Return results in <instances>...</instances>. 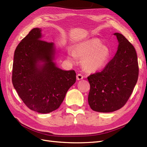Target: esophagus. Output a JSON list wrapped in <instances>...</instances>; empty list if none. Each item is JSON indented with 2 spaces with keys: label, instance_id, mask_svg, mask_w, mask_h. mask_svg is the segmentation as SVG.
Here are the masks:
<instances>
[{
  "label": "esophagus",
  "instance_id": "1",
  "mask_svg": "<svg viewBox=\"0 0 147 147\" xmlns=\"http://www.w3.org/2000/svg\"><path fill=\"white\" fill-rule=\"evenodd\" d=\"M83 78V76L82 75V74H78L77 75V79L78 80H82Z\"/></svg>",
  "mask_w": 147,
  "mask_h": 147
}]
</instances>
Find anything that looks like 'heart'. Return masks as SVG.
<instances>
[{"instance_id":"1","label":"heart","mask_w":147,"mask_h":147,"mask_svg":"<svg viewBox=\"0 0 147 147\" xmlns=\"http://www.w3.org/2000/svg\"><path fill=\"white\" fill-rule=\"evenodd\" d=\"M77 56L82 58L83 69L88 72H95L103 69L110 56L109 48L97 38H92L78 43L74 52L68 51V59L75 63Z\"/></svg>"}]
</instances>
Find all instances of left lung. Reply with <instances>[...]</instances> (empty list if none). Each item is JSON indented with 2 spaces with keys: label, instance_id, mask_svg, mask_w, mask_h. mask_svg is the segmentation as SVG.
<instances>
[{
  "label": "left lung",
  "instance_id": "left-lung-1",
  "mask_svg": "<svg viewBox=\"0 0 147 147\" xmlns=\"http://www.w3.org/2000/svg\"><path fill=\"white\" fill-rule=\"evenodd\" d=\"M118 46L117 53L100 72L90 75L88 104L98 112L109 113L121 109L129 98L139 76L134 47L121 34L114 33Z\"/></svg>",
  "mask_w": 147,
  "mask_h": 147
}]
</instances>
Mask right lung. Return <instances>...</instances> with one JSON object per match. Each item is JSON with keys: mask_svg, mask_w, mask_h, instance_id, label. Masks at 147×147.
Instances as JSON below:
<instances>
[{"mask_svg": "<svg viewBox=\"0 0 147 147\" xmlns=\"http://www.w3.org/2000/svg\"><path fill=\"white\" fill-rule=\"evenodd\" d=\"M42 31L32 29L17 46L12 83L28 108L48 113L59 107L69 89L76 82V73L57 66L55 43L42 40Z\"/></svg>", "mask_w": 147, "mask_h": 147, "instance_id": "add662e5", "label": "right lung"}]
</instances>
